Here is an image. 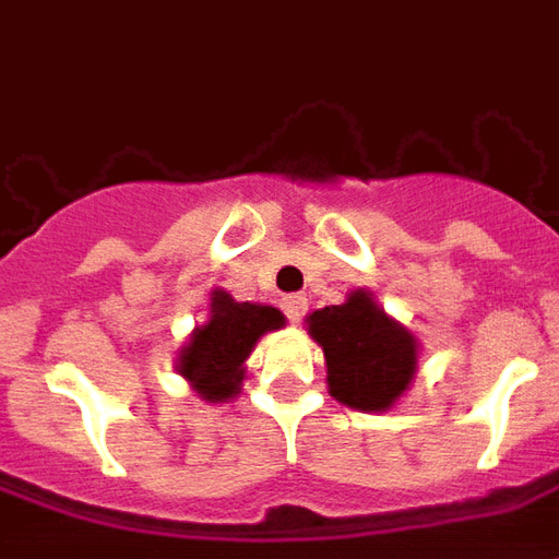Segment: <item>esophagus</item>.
<instances>
[{"label": "esophagus", "mask_w": 559, "mask_h": 559, "mask_svg": "<svg viewBox=\"0 0 559 559\" xmlns=\"http://www.w3.org/2000/svg\"><path fill=\"white\" fill-rule=\"evenodd\" d=\"M281 308H284V314L290 317V323H299L305 317V311H308V299L299 296V293H293V296H284Z\"/></svg>", "instance_id": "34e87169"}]
</instances>
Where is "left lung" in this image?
Listing matches in <instances>:
<instances>
[{
  "label": "left lung",
  "mask_w": 559,
  "mask_h": 559,
  "mask_svg": "<svg viewBox=\"0 0 559 559\" xmlns=\"http://www.w3.org/2000/svg\"><path fill=\"white\" fill-rule=\"evenodd\" d=\"M308 335L323 347L329 395L362 413L392 411L419 368V341L383 311L371 290L347 293L341 305L305 317Z\"/></svg>",
  "instance_id": "8db88e82"
}]
</instances>
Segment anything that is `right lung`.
<instances>
[{
    "label": "right lung",
    "mask_w": 559,
    "mask_h": 559,
    "mask_svg": "<svg viewBox=\"0 0 559 559\" xmlns=\"http://www.w3.org/2000/svg\"><path fill=\"white\" fill-rule=\"evenodd\" d=\"M287 323L272 305L236 302L230 293H209L206 323L194 326L179 356L176 371L188 380L206 404H224L239 395L245 380V362L254 353L257 341Z\"/></svg>",
    "instance_id": "right-lung-1"
}]
</instances>
